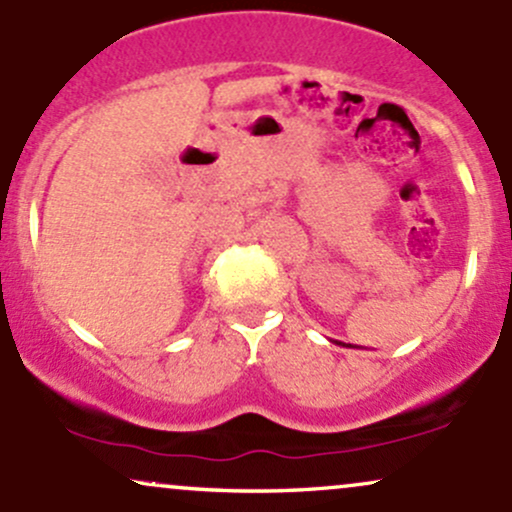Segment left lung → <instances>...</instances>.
Wrapping results in <instances>:
<instances>
[{"mask_svg": "<svg viewBox=\"0 0 512 512\" xmlns=\"http://www.w3.org/2000/svg\"><path fill=\"white\" fill-rule=\"evenodd\" d=\"M334 342V339H332ZM334 344H339V346H349V349H358V346H354V344H344V342H334Z\"/></svg>", "mask_w": 512, "mask_h": 512, "instance_id": "1", "label": "left lung"}]
</instances>
